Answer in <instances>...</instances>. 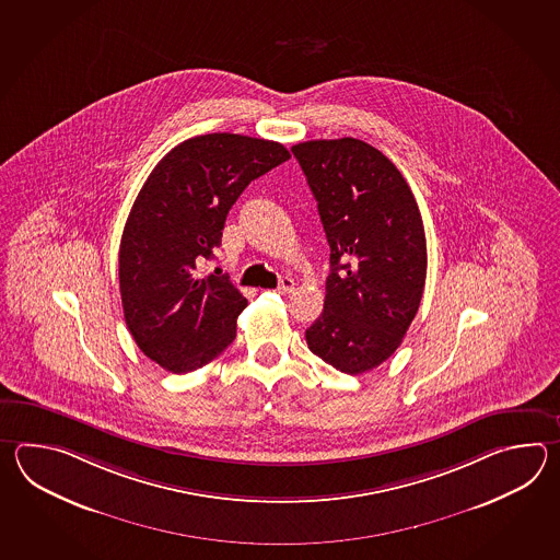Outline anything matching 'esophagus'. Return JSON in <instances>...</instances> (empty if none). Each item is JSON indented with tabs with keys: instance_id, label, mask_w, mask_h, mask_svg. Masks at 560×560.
<instances>
[{
	"instance_id": "34e87169",
	"label": "esophagus",
	"mask_w": 560,
	"mask_h": 560,
	"mask_svg": "<svg viewBox=\"0 0 560 560\" xmlns=\"http://www.w3.org/2000/svg\"><path fill=\"white\" fill-rule=\"evenodd\" d=\"M294 280L292 278H288V276H284V278H280V284H278V292L280 294H290V292H294Z\"/></svg>"
}]
</instances>
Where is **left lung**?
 <instances>
[{"instance_id": "obj_1", "label": "left lung", "mask_w": 560, "mask_h": 560, "mask_svg": "<svg viewBox=\"0 0 560 560\" xmlns=\"http://www.w3.org/2000/svg\"><path fill=\"white\" fill-rule=\"evenodd\" d=\"M330 246L320 316L308 348L346 374L376 369L400 346L427 282V236L410 186L357 138L292 145Z\"/></svg>"}]
</instances>
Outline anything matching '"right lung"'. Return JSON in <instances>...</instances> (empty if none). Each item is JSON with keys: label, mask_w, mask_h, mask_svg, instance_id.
<instances>
[{"label": "right lung", "mask_w": 560, "mask_h": 560, "mask_svg": "<svg viewBox=\"0 0 560 560\" xmlns=\"http://www.w3.org/2000/svg\"><path fill=\"white\" fill-rule=\"evenodd\" d=\"M288 158L282 143L203 133L172 148L145 179L119 242V294L136 345L162 369H202L234 342L248 300L200 266L220 248L240 194Z\"/></svg>", "instance_id": "add662e5"}]
</instances>
